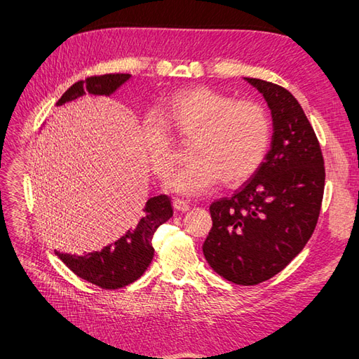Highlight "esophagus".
Masks as SVG:
<instances>
[{"mask_svg": "<svg viewBox=\"0 0 359 359\" xmlns=\"http://www.w3.org/2000/svg\"><path fill=\"white\" fill-rule=\"evenodd\" d=\"M172 207H174L175 211L185 212V211L189 210V203L185 202V201H182V199H174V201H172Z\"/></svg>", "mask_w": 359, "mask_h": 359, "instance_id": "obj_1", "label": "esophagus"}]
</instances>
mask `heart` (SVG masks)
Here are the masks:
<instances>
[{
    "instance_id": "heart-1",
    "label": "heart",
    "mask_w": 359,
    "mask_h": 359,
    "mask_svg": "<svg viewBox=\"0 0 359 359\" xmlns=\"http://www.w3.org/2000/svg\"><path fill=\"white\" fill-rule=\"evenodd\" d=\"M163 118L147 116L143 147L152 170L168 177L177 160L171 125L191 144V160L168 180V188L185 196H201L222 179L239 185L262 165L270 147L271 123L262 104L234 100L210 88L180 90L163 104Z\"/></svg>"
}]
</instances>
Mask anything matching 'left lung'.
<instances>
[{
	"mask_svg": "<svg viewBox=\"0 0 359 359\" xmlns=\"http://www.w3.org/2000/svg\"><path fill=\"white\" fill-rule=\"evenodd\" d=\"M245 80L271 111V147L248 182L210 205L212 226L202 248L220 276L256 285L284 270L311 238L325 170L318 137L296 98L274 83Z\"/></svg>",
	"mask_w": 359,
	"mask_h": 359,
	"instance_id": "obj_1",
	"label": "left lung"
}]
</instances>
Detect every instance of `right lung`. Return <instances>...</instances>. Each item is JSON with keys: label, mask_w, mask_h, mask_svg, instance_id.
<instances>
[{"label": "right lung", "mask_w": 359, "mask_h": 359, "mask_svg": "<svg viewBox=\"0 0 359 359\" xmlns=\"http://www.w3.org/2000/svg\"><path fill=\"white\" fill-rule=\"evenodd\" d=\"M129 79H131L129 74H104L80 80L66 90L57 102V106L77 100L86 93L93 95H111ZM171 216L172 205L170 197L165 194L151 197L144 205L143 216L135 228L102 251H93L85 256L58 253V251L55 253L67 265V269L90 284L104 290L126 287L139 279L149 266L154 257L152 236Z\"/></svg>", "instance_id": "right-lung-1"}]
</instances>
